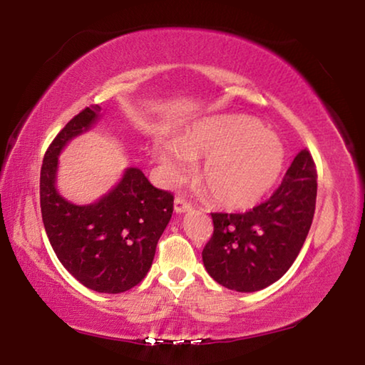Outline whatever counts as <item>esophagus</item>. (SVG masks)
Masks as SVG:
<instances>
[{"instance_id": "34e87169", "label": "esophagus", "mask_w": 365, "mask_h": 365, "mask_svg": "<svg viewBox=\"0 0 365 365\" xmlns=\"http://www.w3.org/2000/svg\"><path fill=\"white\" fill-rule=\"evenodd\" d=\"M174 209H175V212H178V214L188 212L191 209V202L185 200L183 196H177L175 202H174Z\"/></svg>"}]
</instances>
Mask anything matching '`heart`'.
Segmentation results:
<instances>
[{
  "instance_id": "heart-1",
  "label": "heart",
  "mask_w": 365,
  "mask_h": 365,
  "mask_svg": "<svg viewBox=\"0 0 365 365\" xmlns=\"http://www.w3.org/2000/svg\"><path fill=\"white\" fill-rule=\"evenodd\" d=\"M154 156L170 178H180L193 158H206L201 180L219 205L248 209L274 187L285 164L279 137L248 115H217L195 123L177 141L159 140Z\"/></svg>"
}]
</instances>
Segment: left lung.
I'll return each instance as SVG.
<instances>
[{"label":"left lung","mask_w":365,"mask_h":365,"mask_svg":"<svg viewBox=\"0 0 365 365\" xmlns=\"http://www.w3.org/2000/svg\"><path fill=\"white\" fill-rule=\"evenodd\" d=\"M316 197V163L302 150L267 201L242 214L211 212L214 232L202 250L207 274L242 293L282 279L306 242Z\"/></svg>","instance_id":"obj_1"}]
</instances>
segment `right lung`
I'll return each instance as SVG.
<instances>
[{
    "mask_svg": "<svg viewBox=\"0 0 365 365\" xmlns=\"http://www.w3.org/2000/svg\"><path fill=\"white\" fill-rule=\"evenodd\" d=\"M100 110L98 104L80 110L48 146L40 172V207L49 243L69 274L86 288L115 294L146 277L172 217L174 195L153 187L135 168L95 205L76 206L58 193V154L71 138L88 130Z\"/></svg>",
    "mask_w": 365,
    "mask_h": 365,
    "instance_id": "1",
    "label": "right lung"
}]
</instances>
